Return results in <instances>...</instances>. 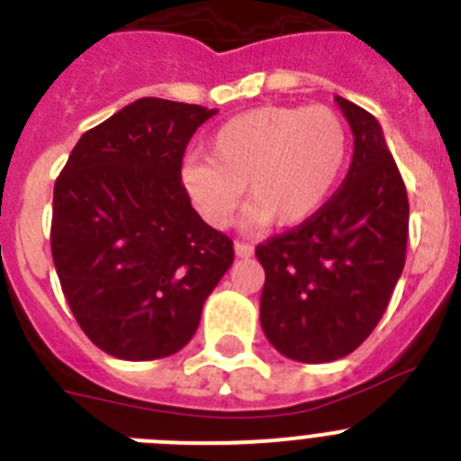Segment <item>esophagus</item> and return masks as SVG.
<instances>
[{"label": "esophagus", "mask_w": 461, "mask_h": 461, "mask_svg": "<svg viewBox=\"0 0 461 461\" xmlns=\"http://www.w3.org/2000/svg\"><path fill=\"white\" fill-rule=\"evenodd\" d=\"M235 256L238 258H249V256H254V247L249 242H235Z\"/></svg>", "instance_id": "obj_1"}]
</instances>
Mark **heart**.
I'll list each match as a JSON object with an SVG mask.
<instances>
[{"label": "heart", "mask_w": 461, "mask_h": 461, "mask_svg": "<svg viewBox=\"0 0 461 461\" xmlns=\"http://www.w3.org/2000/svg\"><path fill=\"white\" fill-rule=\"evenodd\" d=\"M348 158V131L328 105H263L223 122L207 161H189L182 185L212 226H228L247 186L249 221L297 226L335 191Z\"/></svg>", "instance_id": "heart-1"}]
</instances>
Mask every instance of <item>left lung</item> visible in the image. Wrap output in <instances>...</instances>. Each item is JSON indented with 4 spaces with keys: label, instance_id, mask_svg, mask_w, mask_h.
Listing matches in <instances>:
<instances>
[{
    "label": "left lung",
    "instance_id": "obj_1",
    "mask_svg": "<svg viewBox=\"0 0 461 461\" xmlns=\"http://www.w3.org/2000/svg\"><path fill=\"white\" fill-rule=\"evenodd\" d=\"M353 161L312 219L256 247L266 270L260 328L281 356L332 362L372 335L404 270L409 198L374 115L335 96Z\"/></svg>",
    "mask_w": 461,
    "mask_h": 461
}]
</instances>
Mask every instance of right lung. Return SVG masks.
Instances as JSON below:
<instances>
[{
	"label": "right lung",
	"instance_id": "right-lung-1",
	"mask_svg": "<svg viewBox=\"0 0 461 461\" xmlns=\"http://www.w3.org/2000/svg\"><path fill=\"white\" fill-rule=\"evenodd\" d=\"M217 110L145 96L83 133L52 195L50 247L85 335L120 360L185 348L233 242L182 185V157Z\"/></svg>",
	"mask_w": 461,
	"mask_h": 461
}]
</instances>
